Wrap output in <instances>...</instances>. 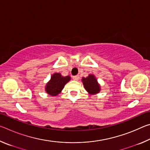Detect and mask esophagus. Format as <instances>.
<instances>
[{
	"mask_svg": "<svg viewBox=\"0 0 150 150\" xmlns=\"http://www.w3.org/2000/svg\"><path fill=\"white\" fill-rule=\"evenodd\" d=\"M73 79H74V80L77 81V80H79V77L78 75H75V76H73Z\"/></svg>",
	"mask_w": 150,
	"mask_h": 150,
	"instance_id": "1",
	"label": "esophagus"
}]
</instances>
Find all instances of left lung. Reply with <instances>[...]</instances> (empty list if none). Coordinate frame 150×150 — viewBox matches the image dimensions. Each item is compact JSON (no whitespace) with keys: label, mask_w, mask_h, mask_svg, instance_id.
<instances>
[{"label":"left lung","mask_w":150,"mask_h":150,"mask_svg":"<svg viewBox=\"0 0 150 150\" xmlns=\"http://www.w3.org/2000/svg\"><path fill=\"white\" fill-rule=\"evenodd\" d=\"M82 81L85 89L90 94H96L100 91V85L93 75H89L86 78L83 77Z\"/></svg>","instance_id":"1"}]
</instances>
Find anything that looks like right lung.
Returning a JSON list of instances; mask_svg holds the SVG:
<instances>
[{"label":"right lung","mask_w":150,"mask_h":150,"mask_svg":"<svg viewBox=\"0 0 150 150\" xmlns=\"http://www.w3.org/2000/svg\"><path fill=\"white\" fill-rule=\"evenodd\" d=\"M70 80L69 76L63 77L60 73H55L45 87V91L51 96H56L64 87L65 85Z\"/></svg>","instance_id":"obj_1"}]
</instances>
